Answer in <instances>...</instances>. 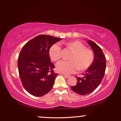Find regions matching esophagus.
I'll return each mask as SVG.
<instances>
[{
  "mask_svg": "<svg viewBox=\"0 0 121 121\" xmlns=\"http://www.w3.org/2000/svg\"><path fill=\"white\" fill-rule=\"evenodd\" d=\"M64 76L66 78H68L70 77V75H67V74H64Z\"/></svg>",
  "mask_w": 121,
  "mask_h": 121,
  "instance_id": "1",
  "label": "esophagus"
}]
</instances>
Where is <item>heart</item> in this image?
I'll return each instance as SVG.
<instances>
[{
  "label": "heart",
  "mask_w": 121,
  "mask_h": 121,
  "mask_svg": "<svg viewBox=\"0 0 121 121\" xmlns=\"http://www.w3.org/2000/svg\"><path fill=\"white\" fill-rule=\"evenodd\" d=\"M65 48L72 52L68 57V61H62L56 65L57 72L64 74L74 73L78 69L80 72L87 70L94 60V53L90 49L86 48L79 41H71L63 42ZM48 54L51 59L58 62L62 57V51L57 44H54L49 48Z\"/></svg>",
  "instance_id": "heart-1"
}]
</instances>
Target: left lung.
<instances>
[{
    "mask_svg": "<svg viewBox=\"0 0 121 121\" xmlns=\"http://www.w3.org/2000/svg\"><path fill=\"white\" fill-rule=\"evenodd\" d=\"M94 53V60L91 67L83 74V77H77V84L71 89L81 95L91 93L100 85L105 75L106 59L102 49L96 43L87 41Z\"/></svg>",
    "mask_w": 121,
    "mask_h": 121,
    "instance_id": "obj_1",
    "label": "left lung"
}]
</instances>
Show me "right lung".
Masks as SVG:
<instances>
[{
    "instance_id": "1",
    "label": "right lung",
    "mask_w": 121,
    "mask_h": 121,
    "mask_svg": "<svg viewBox=\"0 0 121 121\" xmlns=\"http://www.w3.org/2000/svg\"><path fill=\"white\" fill-rule=\"evenodd\" d=\"M62 39L41 35L23 46L19 56L17 67L23 87L35 96L48 93L53 85L58 74L51 62L49 49Z\"/></svg>"
}]
</instances>
